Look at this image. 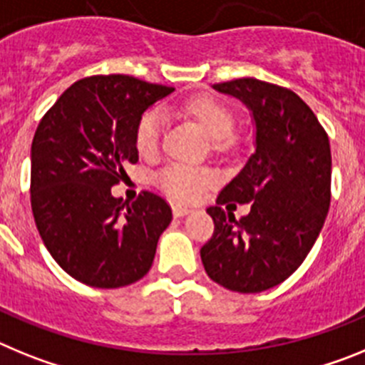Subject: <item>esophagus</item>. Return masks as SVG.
<instances>
[{"label":"esophagus","mask_w":365,"mask_h":365,"mask_svg":"<svg viewBox=\"0 0 365 365\" xmlns=\"http://www.w3.org/2000/svg\"><path fill=\"white\" fill-rule=\"evenodd\" d=\"M172 210H173V215H175V217H185V215H188L190 212H192L188 206H179V205L173 206Z\"/></svg>","instance_id":"obj_1"}]
</instances>
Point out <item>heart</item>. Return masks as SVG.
<instances>
[{
  "mask_svg": "<svg viewBox=\"0 0 365 365\" xmlns=\"http://www.w3.org/2000/svg\"><path fill=\"white\" fill-rule=\"evenodd\" d=\"M186 115L195 118L208 137L221 143L230 135L234 118L230 111L212 96H195L185 106ZM163 115L159 109H148L138 118L135 128V146L143 155H151L159 146ZM155 182L166 195L179 202H192L201 197V193L215 182V175L208 168L188 166V164H170L163 168Z\"/></svg>",
  "mask_w": 365,
  "mask_h": 365,
  "instance_id": "1",
  "label": "heart"
}]
</instances>
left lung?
I'll return each instance as SVG.
<instances>
[{"label": "left lung", "mask_w": 365, "mask_h": 365, "mask_svg": "<svg viewBox=\"0 0 365 365\" xmlns=\"http://www.w3.org/2000/svg\"><path fill=\"white\" fill-rule=\"evenodd\" d=\"M243 102L254 153L208 208L215 230L201 248L206 274L228 291L263 292L285 282L311 252L331 205V146L296 93L256 78L215 83ZM251 202L240 222L221 204Z\"/></svg>", "instance_id": "8db88e82"}]
</instances>
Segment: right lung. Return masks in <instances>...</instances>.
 Returning a JSON list of instances; mask_svg holds the SVG:
<instances>
[{
    "label": "right lung",
    "instance_id": "obj_1",
    "mask_svg": "<svg viewBox=\"0 0 365 365\" xmlns=\"http://www.w3.org/2000/svg\"><path fill=\"white\" fill-rule=\"evenodd\" d=\"M173 91L124 74L74 82L38 124L31 148V205L40 237L71 278L96 289L131 285L148 274L172 222L163 197L128 205L111 186L138 160L135 128Z\"/></svg>",
    "mask_w": 365,
    "mask_h": 365
}]
</instances>
